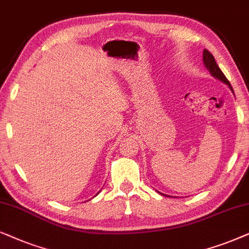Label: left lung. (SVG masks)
I'll list each match as a JSON object with an SVG mask.
<instances>
[{"instance_id":"1","label":"left lung","mask_w":249,"mask_h":249,"mask_svg":"<svg viewBox=\"0 0 249 249\" xmlns=\"http://www.w3.org/2000/svg\"><path fill=\"white\" fill-rule=\"evenodd\" d=\"M203 60H204V64L205 66H206V68L208 69V71L211 72L212 76H214L215 78L220 79L221 82L225 83V84L229 85V88L232 90V88H231L230 85V82L228 81V78L225 77L223 72H222V71L220 69V67H218L216 61H215V59L213 57V54L208 51V50L205 49L204 50V53H203ZM233 91V90H232Z\"/></svg>"}]
</instances>
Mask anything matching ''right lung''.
I'll use <instances>...</instances> for the list:
<instances>
[{"label":"right lung","instance_id":"1","mask_svg":"<svg viewBox=\"0 0 249 249\" xmlns=\"http://www.w3.org/2000/svg\"><path fill=\"white\" fill-rule=\"evenodd\" d=\"M98 194H99V192H98Z\"/></svg>","mask_w":249,"mask_h":249}]
</instances>
